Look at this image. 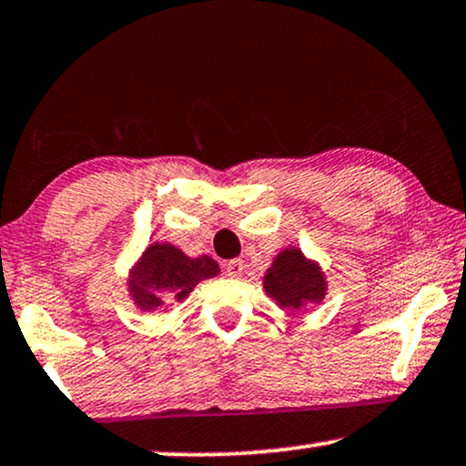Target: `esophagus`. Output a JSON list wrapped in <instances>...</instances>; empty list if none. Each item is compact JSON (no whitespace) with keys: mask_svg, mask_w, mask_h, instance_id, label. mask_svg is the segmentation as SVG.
I'll list each match as a JSON object with an SVG mask.
<instances>
[{"mask_svg":"<svg viewBox=\"0 0 466 466\" xmlns=\"http://www.w3.org/2000/svg\"><path fill=\"white\" fill-rule=\"evenodd\" d=\"M245 272V264L240 262V259H229L226 264V275L232 277V279H240Z\"/></svg>","mask_w":466,"mask_h":466,"instance_id":"obj_1","label":"esophagus"}]
</instances>
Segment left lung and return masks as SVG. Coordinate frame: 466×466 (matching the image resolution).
Wrapping results in <instances>:
<instances>
[{
  "label": "left lung",
  "instance_id": "1",
  "mask_svg": "<svg viewBox=\"0 0 466 466\" xmlns=\"http://www.w3.org/2000/svg\"><path fill=\"white\" fill-rule=\"evenodd\" d=\"M264 291L283 311H302L319 305L328 294V281L319 262L309 259L298 247H288L264 272Z\"/></svg>",
  "mask_w": 466,
  "mask_h": 466
}]
</instances>
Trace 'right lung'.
Listing matches in <instances>:
<instances>
[{
  "label": "right lung",
  "instance_id": "1",
  "mask_svg": "<svg viewBox=\"0 0 466 466\" xmlns=\"http://www.w3.org/2000/svg\"><path fill=\"white\" fill-rule=\"evenodd\" d=\"M221 272L210 256L189 258L172 243H151L127 272V296L140 311H170L204 279Z\"/></svg>",
  "mask_w": 466,
  "mask_h": 466
}]
</instances>
